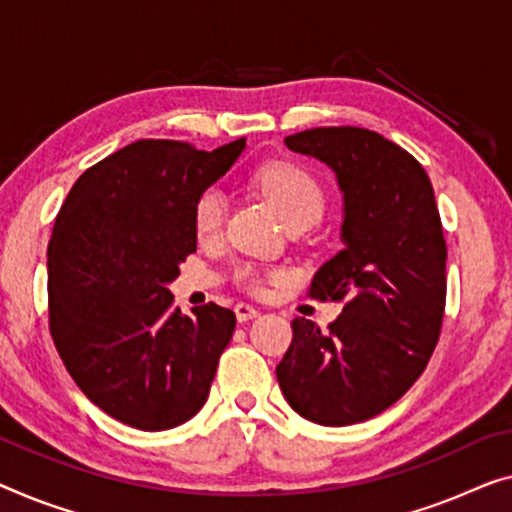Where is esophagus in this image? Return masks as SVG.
Here are the masks:
<instances>
[{"label":"esophagus","mask_w":512,"mask_h":512,"mask_svg":"<svg viewBox=\"0 0 512 512\" xmlns=\"http://www.w3.org/2000/svg\"><path fill=\"white\" fill-rule=\"evenodd\" d=\"M234 312H236V319H239V322H248V319H255L259 315V310L248 303H236Z\"/></svg>","instance_id":"34e87169"}]
</instances>
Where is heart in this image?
Here are the masks:
<instances>
[{
	"label": "heart",
	"mask_w": 512,
	"mask_h": 512,
	"mask_svg": "<svg viewBox=\"0 0 512 512\" xmlns=\"http://www.w3.org/2000/svg\"><path fill=\"white\" fill-rule=\"evenodd\" d=\"M257 186L262 190L266 200H269L282 220L292 225H305L312 227L319 223L324 216L326 197L324 188L305 167L289 163V160H271L262 170L257 172ZM227 216V200L218 188H209L197 197L193 223L195 232L202 239H211L218 236L225 225ZM241 280H246L253 289H262V276L255 269H241ZM271 278H278L271 276Z\"/></svg>",
	"instance_id": "b5f03b06"
}]
</instances>
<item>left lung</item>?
<instances>
[{"label": "left lung", "mask_w": 512, "mask_h": 512, "mask_svg": "<svg viewBox=\"0 0 512 512\" xmlns=\"http://www.w3.org/2000/svg\"><path fill=\"white\" fill-rule=\"evenodd\" d=\"M285 144L338 179L342 250L315 273L310 296L345 308L329 331L296 317L276 377L296 414L354 425L398 402L437 347L446 305L439 209L423 165L368 128H310Z\"/></svg>", "instance_id": "8db88e82"}]
</instances>
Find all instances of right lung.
<instances>
[{
	"label": "right lung",
	"mask_w": 512,
	"mask_h": 512,
	"mask_svg": "<svg viewBox=\"0 0 512 512\" xmlns=\"http://www.w3.org/2000/svg\"><path fill=\"white\" fill-rule=\"evenodd\" d=\"M246 149L137 140L73 183L48 246L50 333L68 375L105 414L144 432L193 418L209 398L236 317L183 315L170 282L197 250L195 202Z\"/></svg>",
	"instance_id": "obj_1"
}]
</instances>
